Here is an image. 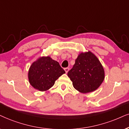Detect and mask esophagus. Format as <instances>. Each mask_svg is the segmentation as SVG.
Instances as JSON below:
<instances>
[{
    "mask_svg": "<svg viewBox=\"0 0 129 129\" xmlns=\"http://www.w3.org/2000/svg\"><path fill=\"white\" fill-rule=\"evenodd\" d=\"M64 70H65V71H66V73H67L68 71H69V68H65Z\"/></svg>",
    "mask_w": 129,
    "mask_h": 129,
    "instance_id": "34e87169",
    "label": "esophagus"
}]
</instances>
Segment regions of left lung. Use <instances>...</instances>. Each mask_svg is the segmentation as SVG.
<instances>
[{
  "label": "left lung",
  "instance_id": "8db88e82",
  "mask_svg": "<svg viewBox=\"0 0 129 129\" xmlns=\"http://www.w3.org/2000/svg\"><path fill=\"white\" fill-rule=\"evenodd\" d=\"M68 76L76 90L86 93L96 90L103 82L105 73L97 57L89 51L78 56Z\"/></svg>",
  "mask_w": 129,
  "mask_h": 129
}]
</instances>
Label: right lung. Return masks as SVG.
Returning a JSON list of instances; mask_svg holds the SVG:
<instances>
[{
	"label": "right lung",
	"mask_w": 129,
	"mask_h": 129,
	"mask_svg": "<svg viewBox=\"0 0 129 129\" xmlns=\"http://www.w3.org/2000/svg\"><path fill=\"white\" fill-rule=\"evenodd\" d=\"M66 73L58 62L49 56L42 57L34 62L28 71L31 85L40 91L52 87L60 76Z\"/></svg>",
	"instance_id": "obj_1"
}]
</instances>
